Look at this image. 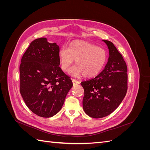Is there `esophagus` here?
<instances>
[{
  "instance_id": "esophagus-1",
  "label": "esophagus",
  "mask_w": 150,
  "mask_h": 150,
  "mask_svg": "<svg viewBox=\"0 0 150 150\" xmlns=\"http://www.w3.org/2000/svg\"><path fill=\"white\" fill-rule=\"evenodd\" d=\"M72 83H73V84L74 85H77V84H79V83H80V82L79 81H78V80H76V79H72Z\"/></svg>"
}]
</instances>
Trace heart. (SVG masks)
<instances>
[{"instance_id": "b5f03b06", "label": "heart", "mask_w": 150, "mask_h": 150, "mask_svg": "<svg viewBox=\"0 0 150 150\" xmlns=\"http://www.w3.org/2000/svg\"><path fill=\"white\" fill-rule=\"evenodd\" d=\"M61 69L67 71L76 60L77 66L72 67L69 74L75 77L93 78L99 74L108 61V52L103 48L81 40L70 43L69 48L62 47L58 52Z\"/></svg>"}]
</instances>
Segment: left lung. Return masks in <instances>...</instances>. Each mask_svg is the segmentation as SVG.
<instances>
[{
  "label": "left lung",
  "instance_id": "1",
  "mask_svg": "<svg viewBox=\"0 0 150 150\" xmlns=\"http://www.w3.org/2000/svg\"><path fill=\"white\" fill-rule=\"evenodd\" d=\"M109 49L104 69L97 76L81 83L84 90L83 107L94 118L110 115L119 106L127 92V66L121 54L112 42L103 40Z\"/></svg>",
  "mask_w": 150,
  "mask_h": 150
}]
</instances>
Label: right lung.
I'll return each mask as SVG.
<instances>
[{"instance_id":"1","label":"right lung","mask_w":150,"mask_h":150,"mask_svg":"<svg viewBox=\"0 0 150 150\" xmlns=\"http://www.w3.org/2000/svg\"><path fill=\"white\" fill-rule=\"evenodd\" d=\"M59 47L46 38L34 40L22 57L20 93L34 114L52 117L61 110L72 87L70 78L59 66Z\"/></svg>"}]
</instances>
